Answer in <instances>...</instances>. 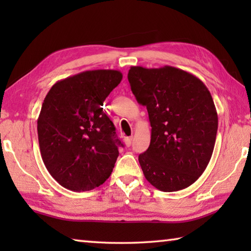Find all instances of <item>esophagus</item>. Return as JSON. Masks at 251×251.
Listing matches in <instances>:
<instances>
[{
    "instance_id": "34e87169",
    "label": "esophagus",
    "mask_w": 251,
    "mask_h": 251,
    "mask_svg": "<svg viewBox=\"0 0 251 251\" xmlns=\"http://www.w3.org/2000/svg\"><path fill=\"white\" fill-rule=\"evenodd\" d=\"M131 141H133V137H125L124 143H125L126 147H129L131 145Z\"/></svg>"
}]
</instances>
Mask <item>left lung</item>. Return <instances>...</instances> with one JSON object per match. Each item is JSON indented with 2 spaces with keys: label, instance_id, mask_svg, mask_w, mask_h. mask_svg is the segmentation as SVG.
Here are the masks:
<instances>
[{
  "label": "left lung",
  "instance_id": "obj_1",
  "mask_svg": "<svg viewBox=\"0 0 251 251\" xmlns=\"http://www.w3.org/2000/svg\"><path fill=\"white\" fill-rule=\"evenodd\" d=\"M128 82L151 127L150 147L138 156L144 176L161 192L187 188L214 151L218 116L210 92L196 76L173 66H131Z\"/></svg>",
  "mask_w": 251,
  "mask_h": 251
}]
</instances>
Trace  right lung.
Instances as JSON below:
<instances>
[{
  "label": "right lung",
  "mask_w": 251,
  "mask_h": 251,
  "mask_svg": "<svg viewBox=\"0 0 251 251\" xmlns=\"http://www.w3.org/2000/svg\"><path fill=\"white\" fill-rule=\"evenodd\" d=\"M122 78L115 70L85 71L58 80L45 96L37 120L41 156L65 188L87 192L112 174L123 144L101 106Z\"/></svg>",
  "instance_id": "right-lung-1"
}]
</instances>
